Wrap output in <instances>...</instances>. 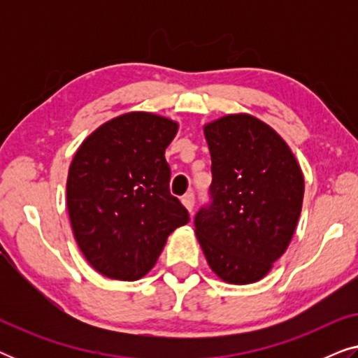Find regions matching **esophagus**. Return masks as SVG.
<instances>
[{"mask_svg":"<svg viewBox=\"0 0 358 358\" xmlns=\"http://www.w3.org/2000/svg\"><path fill=\"white\" fill-rule=\"evenodd\" d=\"M182 203H184V207L189 210L190 213H192V210H194V205H195V195H194V192H187L182 197Z\"/></svg>","mask_w":358,"mask_h":358,"instance_id":"34e87169","label":"esophagus"}]
</instances>
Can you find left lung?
<instances>
[{"label":"left lung","instance_id":"obj_1","mask_svg":"<svg viewBox=\"0 0 358 358\" xmlns=\"http://www.w3.org/2000/svg\"><path fill=\"white\" fill-rule=\"evenodd\" d=\"M203 131L212 184L208 202L195 213V234L220 278L257 282L295 233L305 194L301 169L285 141L256 117L227 115Z\"/></svg>","mask_w":358,"mask_h":358}]
</instances>
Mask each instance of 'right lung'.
I'll return each mask as SVG.
<instances>
[{
    "label": "right lung",
    "instance_id": "add662e5",
    "mask_svg": "<svg viewBox=\"0 0 358 358\" xmlns=\"http://www.w3.org/2000/svg\"><path fill=\"white\" fill-rule=\"evenodd\" d=\"M176 134L173 120L130 112L99 127L76 151L68 171V213L78 246L102 275L138 280L169 234L189 222L169 192L164 151Z\"/></svg>",
    "mask_w": 358,
    "mask_h": 358
}]
</instances>
